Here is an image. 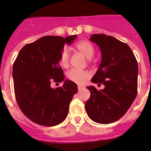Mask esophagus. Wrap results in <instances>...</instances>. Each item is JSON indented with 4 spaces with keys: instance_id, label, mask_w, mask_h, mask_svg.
I'll list each match as a JSON object with an SVG mask.
<instances>
[{
    "instance_id": "obj_1",
    "label": "esophagus",
    "mask_w": 151,
    "mask_h": 151,
    "mask_svg": "<svg viewBox=\"0 0 151 151\" xmlns=\"http://www.w3.org/2000/svg\"><path fill=\"white\" fill-rule=\"evenodd\" d=\"M77 88H78V91H82V90H83V89H84V88H83V87L80 86V85H78V87H77Z\"/></svg>"
}]
</instances>
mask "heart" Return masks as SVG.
I'll return each mask as SVG.
<instances>
[{
	"mask_svg": "<svg viewBox=\"0 0 151 151\" xmlns=\"http://www.w3.org/2000/svg\"><path fill=\"white\" fill-rule=\"evenodd\" d=\"M74 48L83 54L87 58H91L93 56L95 50L90 42L85 40H80L74 44ZM59 63L63 68H67L69 65V53L66 48H63L60 53ZM69 80L78 85H83L91 77V74L85 70L71 69L66 74Z\"/></svg>",
	"mask_w": 151,
	"mask_h": 151,
	"instance_id": "1",
	"label": "heart"
}]
</instances>
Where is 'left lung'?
Listing matches in <instances>:
<instances>
[{
	"instance_id": "obj_1",
	"label": "left lung",
	"mask_w": 151,
	"mask_h": 151,
	"mask_svg": "<svg viewBox=\"0 0 151 151\" xmlns=\"http://www.w3.org/2000/svg\"><path fill=\"white\" fill-rule=\"evenodd\" d=\"M90 40L99 47L101 61L91 82L104 88L87 87L91 97L85 103L94 122L108 124L126 114L137 94L138 65L132 49L111 36L93 34Z\"/></svg>"
}]
</instances>
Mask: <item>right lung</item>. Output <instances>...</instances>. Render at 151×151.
<instances>
[{
    "instance_id": "right-lung-1",
    "label": "right lung",
    "mask_w": 151,
    "mask_h": 151,
    "mask_svg": "<svg viewBox=\"0 0 151 151\" xmlns=\"http://www.w3.org/2000/svg\"><path fill=\"white\" fill-rule=\"evenodd\" d=\"M77 36H44L18 53L12 69L15 98L21 111L33 123L54 126L66 119L77 84L67 80L61 87L51 85L64 80L60 53L65 44H71Z\"/></svg>"
}]
</instances>
